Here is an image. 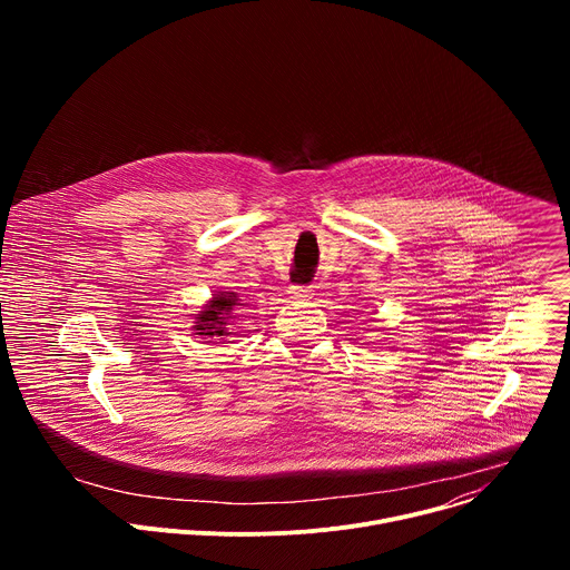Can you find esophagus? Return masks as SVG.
Listing matches in <instances>:
<instances>
[{"mask_svg":"<svg viewBox=\"0 0 570 570\" xmlns=\"http://www.w3.org/2000/svg\"><path fill=\"white\" fill-rule=\"evenodd\" d=\"M313 295L311 286H288V297L291 299H308Z\"/></svg>","mask_w":570,"mask_h":570,"instance_id":"1","label":"esophagus"}]
</instances>
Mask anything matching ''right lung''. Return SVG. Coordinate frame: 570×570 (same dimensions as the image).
I'll return each instance as SVG.
<instances>
[{
	"label": "right lung",
	"mask_w": 570,
	"mask_h": 570,
	"mask_svg": "<svg viewBox=\"0 0 570 570\" xmlns=\"http://www.w3.org/2000/svg\"><path fill=\"white\" fill-rule=\"evenodd\" d=\"M236 306H243L238 302L236 293L229 291H220L216 293L205 306L203 311L196 313V322H194V332L196 336H205V338H223L229 336V320L234 317Z\"/></svg>",
	"instance_id": "obj_1"
}]
</instances>
